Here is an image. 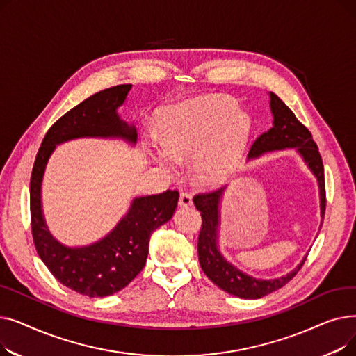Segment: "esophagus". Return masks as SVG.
<instances>
[{"label": "esophagus", "instance_id": "esophagus-1", "mask_svg": "<svg viewBox=\"0 0 356 356\" xmlns=\"http://www.w3.org/2000/svg\"><path fill=\"white\" fill-rule=\"evenodd\" d=\"M192 204V196L189 193L186 192H181L180 193V197H179V207L180 208H188Z\"/></svg>", "mask_w": 356, "mask_h": 356}]
</instances>
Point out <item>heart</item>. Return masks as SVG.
Listing matches in <instances>:
<instances>
[{
  "mask_svg": "<svg viewBox=\"0 0 356 356\" xmlns=\"http://www.w3.org/2000/svg\"><path fill=\"white\" fill-rule=\"evenodd\" d=\"M250 131V118L231 99L186 102L170 112L161 144L149 147L148 156L168 175L192 159L197 181L219 184L235 172Z\"/></svg>",
  "mask_w": 356,
  "mask_h": 356,
  "instance_id": "b5f03b06",
  "label": "heart"
}]
</instances>
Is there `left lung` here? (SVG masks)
Wrapping results in <instances>:
<instances>
[{"mask_svg":"<svg viewBox=\"0 0 356 356\" xmlns=\"http://www.w3.org/2000/svg\"><path fill=\"white\" fill-rule=\"evenodd\" d=\"M268 97L273 127L252 143L248 160L258 159L267 153L293 148L317 181L321 200V222L323 223L326 208L325 172L319 149L312 138L310 131L297 121L286 104L273 92H268ZM227 189L228 184L215 192L193 197L195 207L202 216V229L197 239L199 264L208 278L223 291L241 298H261L286 286L302 268L307 255L290 273L275 278H257L234 266L222 254L219 245L222 199L225 196Z\"/></svg>","mask_w":356,"mask_h":356,"instance_id":"8db88e82","label":"left lung"}]
</instances>
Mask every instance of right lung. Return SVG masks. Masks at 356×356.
<instances>
[{"instance_id":"1","label":"right lung","mask_w":356,"mask_h":356,"mask_svg":"<svg viewBox=\"0 0 356 356\" xmlns=\"http://www.w3.org/2000/svg\"><path fill=\"white\" fill-rule=\"evenodd\" d=\"M133 85L104 89L70 109L46 134L30 180V212L34 245L40 259L63 286L89 297L111 296L127 287L144 268L149 236L173 218L179 193L136 196L104 238L70 247L50 232L43 212L42 186L47 163L58 145L79 138L121 140L137 144V128L120 115Z\"/></svg>"}]
</instances>
